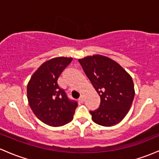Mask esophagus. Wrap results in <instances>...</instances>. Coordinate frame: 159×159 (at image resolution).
Listing matches in <instances>:
<instances>
[{
  "mask_svg": "<svg viewBox=\"0 0 159 159\" xmlns=\"http://www.w3.org/2000/svg\"><path fill=\"white\" fill-rule=\"evenodd\" d=\"M84 100V96L83 95H81L80 98L78 99V101H79L80 102H83Z\"/></svg>",
  "mask_w": 159,
  "mask_h": 159,
  "instance_id": "esophagus-1",
  "label": "esophagus"
}]
</instances>
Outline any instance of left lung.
I'll use <instances>...</instances> for the list:
<instances>
[{
  "label": "left lung",
  "mask_w": 159,
  "mask_h": 159,
  "mask_svg": "<svg viewBox=\"0 0 159 159\" xmlns=\"http://www.w3.org/2000/svg\"><path fill=\"white\" fill-rule=\"evenodd\" d=\"M78 61L100 97L98 109L90 111L92 120L105 127L119 123L134 98L132 78L116 61L104 56H90Z\"/></svg>",
  "instance_id": "1"
}]
</instances>
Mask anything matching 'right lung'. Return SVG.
Segmentation results:
<instances>
[{
    "mask_svg": "<svg viewBox=\"0 0 159 159\" xmlns=\"http://www.w3.org/2000/svg\"><path fill=\"white\" fill-rule=\"evenodd\" d=\"M71 60L57 57L43 62L28 84L27 97L31 110L40 121L50 126L60 127L70 122L78 106L57 82Z\"/></svg>",
    "mask_w": 159,
    "mask_h": 159,
    "instance_id": "1",
    "label": "right lung"
}]
</instances>
